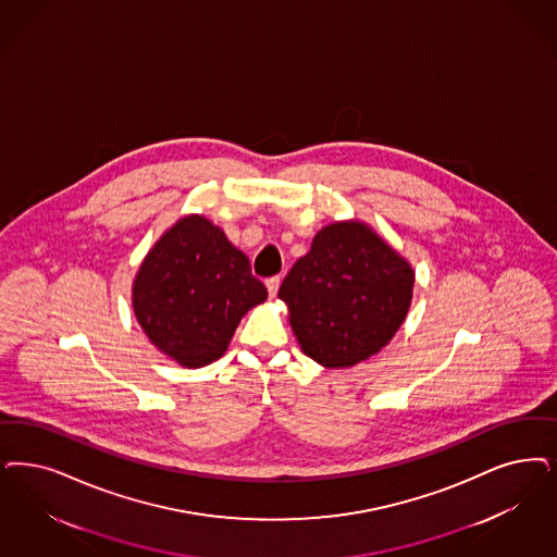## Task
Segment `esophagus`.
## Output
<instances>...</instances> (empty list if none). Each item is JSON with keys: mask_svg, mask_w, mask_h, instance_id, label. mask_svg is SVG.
<instances>
[{"mask_svg": "<svg viewBox=\"0 0 557 557\" xmlns=\"http://www.w3.org/2000/svg\"><path fill=\"white\" fill-rule=\"evenodd\" d=\"M280 284H282V280H280L277 275H275V277H269V280H265V286H268L269 296H271V298L277 294Z\"/></svg>", "mask_w": 557, "mask_h": 557, "instance_id": "esophagus-1", "label": "esophagus"}]
</instances>
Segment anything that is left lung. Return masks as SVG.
I'll use <instances>...</instances> for the list:
<instances>
[{"instance_id":"8db88e82","label":"left lung","mask_w":557,"mask_h":557,"mask_svg":"<svg viewBox=\"0 0 557 557\" xmlns=\"http://www.w3.org/2000/svg\"><path fill=\"white\" fill-rule=\"evenodd\" d=\"M413 269L362 222H335L312 238L277 292L314 362L349 368L379 354L407 317Z\"/></svg>"}]
</instances>
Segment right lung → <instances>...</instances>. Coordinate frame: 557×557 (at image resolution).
Masks as SVG:
<instances>
[{
    "label": "right lung",
    "instance_id": "obj_1",
    "mask_svg": "<svg viewBox=\"0 0 557 557\" xmlns=\"http://www.w3.org/2000/svg\"><path fill=\"white\" fill-rule=\"evenodd\" d=\"M265 298L247 255L197 213L162 234L134 282L137 323L153 346L187 368L222 358L240 319Z\"/></svg>",
    "mask_w": 557,
    "mask_h": 557
}]
</instances>
